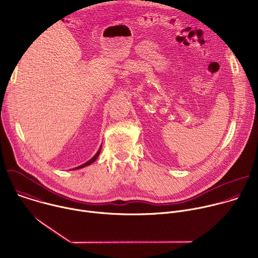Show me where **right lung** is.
<instances>
[{"label":"right lung","mask_w":258,"mask_h":258,"mask_svg":"<svg viewBox=\"0 0 258 258\" xmlns=\"http://www.w3.org/2000/svg\"><path fill=\"white\" fill-rule=\"evenodd\" d=\"M101 148H102V145L100 146V148H99V150H98V152L95 154V156L94 157H92L89 161H87L86 163H84V164H82V165H80V166H78V167H76V168H72V169H80V168H83V167H85V166H88V165H90V164H92L94 161H96V159L98 158V156H99V154H100V152H101Z\"/></svg>","instance_id":"obj_1"}]
</instances>
